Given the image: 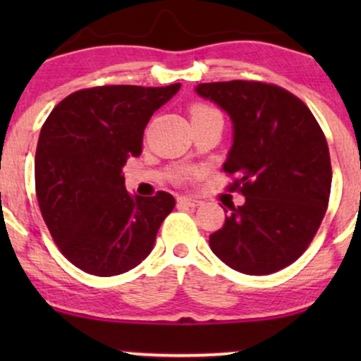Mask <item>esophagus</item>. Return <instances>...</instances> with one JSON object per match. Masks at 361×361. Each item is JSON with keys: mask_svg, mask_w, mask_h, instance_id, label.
I'll list each match as a JSON object with an SVG mask.
<instances>
[{"mask_svg": "<svg viewBox=\"0 0 361 361\" xmlns=\"http://www.w3.org/2000/svg\"><path fill=\"white\" fill-rule=\"evenodd\" d=\"M177 202H179V204H182V205H185V207H199L202 204V200L195 199V197H190V195H182V197H179V199H177Z\"/></svg>", "mask_w": 361, "mask_h": 361, "instance_id": "esophagus-1", "label": "esophagus"}]
</instances>
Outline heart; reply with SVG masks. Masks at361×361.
<instances>
[{"mask_svg": "<svg viewBox=\"0 0 361 361\" xmlns=\"http://www.w3.org/2000/svg\"><path fill=\"white\" fill-rule=\"evenodd\" d=\"M212 111H215L214 108L205 106V105H195L194 108H192V118H197V116L207 115V113H212Z\"/></svg>", "mask_w": 361, "mask_h": 361, "instance_id": "heart-1", "label": "heart"}]
</instances>
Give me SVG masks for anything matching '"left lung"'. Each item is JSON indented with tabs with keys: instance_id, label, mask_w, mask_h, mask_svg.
I'll return each instance as SVG.
<instances>
[{
	"instance_id": "left-lung-1",
	"label": "left lung",
	"mask_w": 361,
	"mask_h": 361,
	"mask_svg": "<svg viewBox=\"0 0 361 361\" xmlns=\"http://www.w3.org/2000/svg\"><path fill=\"white\" fill-rule=\"evenodd\" d=\"M195 93L230 116L224 171L240 176L233 187L245 195L210 235V250L238 273H276L304 253L322 224L332 185L327 140L309 108L281 87L231 80L199 83Z\"/></svg>"
}]
</instances>
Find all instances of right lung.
Instances as JSON below:
<instances>
[{"label":"right lung","mask_w":361,"mask_h":361,"mask_svg":"<svg viewBox=\"0 0 361 361\" xmlns=\"http://www.w3.org/2000/svg\"><path fill=\"white\" fill-rule=\"evenodd\" d=\"M179 88L78 90L44 123L34 161L39 207L63 256L88 274L108 278L136 268L174 209L167 192L131 195L121 167L141 154L147 121Z\"/></svg>","instance_id":"obj_1"}]
</instances>
